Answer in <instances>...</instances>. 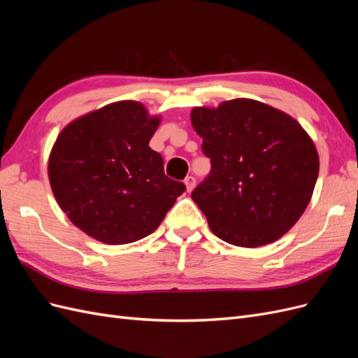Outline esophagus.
Masks as SVG:
<instances>
[{"instance_id":"1","label":"esophagus","mask_w":358,"mask_h":358,"mask_svg":"<svg viewBox=\"0 0 358 358\" xmlns=\"http://www.w3.org/2000/svg\"><path fill=\"white\" fill-rule=\"evenodd\" d=\"M185 185H187V191L191 192L194 189V187H196V178H194V176H187L185 178Z\"/></svg>"}]
</instances>
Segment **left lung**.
Wrapping results in <instances>:
<instances>
[{
  "label": "left lung",
  "mask_w": 358,
  "mask_h": 358,
  "mask_svg": "<svg viewBox=\"0 0 358 358\" xmlns=\"http://www.w3.org/2000/svg\"><path fill=\"white\" fill-rule=\"evenodd\" d=\"M210 173L191 197L227 243L257 248L282 237L308 208L320 171L312 138L294 117L236 99L194 107Z\"/></svg>",
  "instance_id": "8db88e82"
}]
</instances>
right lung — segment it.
Listing matches in <instances>:
<instances>
[{"label":"right lung","mask_w":358,"mask_h":358,"mask_svg":"<svg viewBox=\"0 0 358 358\" xmlns=\"http://www.w3.org/2000/svg\"><path fill=\"white\" fill-rule=\"evenodd\" d=\"M158 125L143 104L117 101L62 129L49 157V180L78 229L109 245L131 243L158 229L185 191L149 148Z\"/></svg>","instance_id":"obj_1"}]
</instances>
